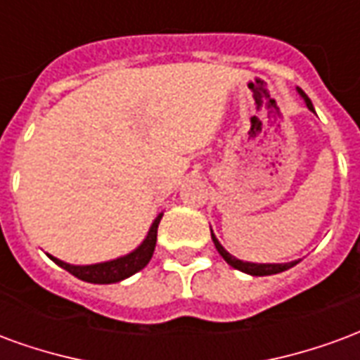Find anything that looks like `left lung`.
<instances>
[{
    "label": "left lung",
    "mask_w": 360,
    "mask_h": 360,
    "mask_svg": "<svg viewBox=\"0 0 360 360\" xmlns=\"http://www.w3.org/2000/svg\"><path fill=\"white\" fill-rule=\"evenodd\" d=\"M297 92H299V96L304 100L307 108L314 113V105H312V102H310L309 96L304 94L301 89H297ZM212 241H214L216 249H218V252L221 255V258L226 260L227 264L233 266L235 270H241L245 271V274H249V276H271V274H279V271L289 270V268H293L295 264H299V262H301V260H291V262H283V264H258V262H245V260H239V258H235L233 255H229V252L221 247V243L218 241V237L214 235V231H212Z\"/></svg>",
    "instance_id": "1"
}]
</instances>
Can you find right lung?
I'll return each mask as SVG.
<instances>
[{
  "label": "right lung",
  "mask_w": 360,
  "mask_h": 360,
  "mask_svg": "<svg viewBox=\"0 0 360 360\" xmlns=\"http://www.w3.org/2000/svg\"><path fill=\"white\" fill-rule=\"evenodd\" d=\"M164 216V212H160L156 216V219L152 221L148 233L144 237V241L136 247L131 252H127L123 257L113 258V260H105V262H98V264H69V262H63L59 258L48 257L56 262L58 266H61L63 270H67L69 274H73L75 278L82 279V281H89V283H117V281H123V279L131 278L133 274L141 271L144 266L148 264L150 258L154 255V249H156V239H158V226H160V219Z\"/></svg>",
  "instance_id": "add662e5"
}]
</instances>
